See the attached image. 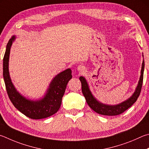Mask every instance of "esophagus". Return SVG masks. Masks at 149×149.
<instances>
[{
  "mask_svg": "<svg viewBox=\"0 0 149 149\" xmlns=\"http://www.w3.org/2000/svg\"><path fill=\"white\" fill-rule=\"evenodd\" d=\"M79 69H80V70H82V68H81V69H80V68H79Z\"/></svg>",
  "mask_w": 149,
  "mask_h": 149,
  "instance_id": "obj_1",
  "label": "esophagus"
}]
</instances>
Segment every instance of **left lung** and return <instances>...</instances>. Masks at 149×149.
I'll return each mask as SVG.
<instances>
[{
	"label": "left lung",
	"instance_id": "obj_1",
	"mask_svg": "<svg viewBox=\"0 0 149 149\" xmlns=\"http://www.w3.org/2000/svg\"><path fill=\"white\" fill-rule=\"evenodd\" d=\"M145 67V62L143 61L141 72V77L138 86L135 90V92L134 94L128 100L124 101L118 105H105L96 100V99L92 95L90 90L88 87L87 82L86 79L83 77H80L79 79L82 84V92L83 95L85 97L86 101L89 105L90 107L96 113L102 115L107 116H116L123 113L124 111H126L127 109H129L135 101H137L138 97H139L141 90L143 80V72H144Z\"/></svg>",
	"mask_w": 149,
	"mask_h": 149
}]
</instances>
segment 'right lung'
I'll return each mask as SVG.
<instances>
[{
  "label": "right lung",
  "instance_id": "right-lung-1",
  "mask_svg": "<svg viewBox=\"0 0 149 149\" xmlns=\"http://www.w3.org/2000/svg\"><path fill=\"white\" fill-rule=\"evenodd\" d=\"M14 40V36L9 40L3 58V77L10 101L18 111L31 119L45 118L53 115L60 108L67 83L72 79L71 70L67 69L55 77L49 84L46 94L42 100L36 101L27 100L15 89L9 75L10 51Z\"/></svg>",
  "mask_w": 149,
  "mask_h": 149
}]
</instances>
